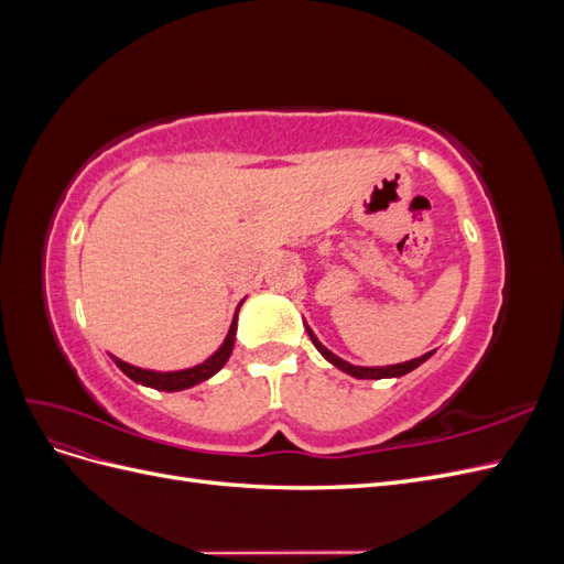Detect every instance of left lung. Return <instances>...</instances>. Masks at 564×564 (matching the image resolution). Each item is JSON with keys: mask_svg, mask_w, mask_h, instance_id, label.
I'll list each match as a JSON object with an SVG mask.
<instances>
[{"mask_svg": "<svg viewBox=\"0 0 564 564\" xmlns=\"http://www.w3.org/2000/svg\"><path fill=\"white\" fill-rule=\"evenodd\" d=\"M305 332H308V336H311V340H313V346L322 352L324 360H329L334 367H338L340 371L350 373V377H355V379H398V377H404V373H409L412 369H416L419 365H423V362L429 360V357L433 355V350H431V352H425V355L416 357V360L400 362V365H390V367H355V365H350V362H346V360H340V357L334 355L329 348H324V346L319 344V340H317V336L313 334V329L308 327V324H305Z\"/></svg>", "mask_w": 564, "mask_h": 564, "instance_id": "left-lung-1", "label": "left lung"}]
</instances>
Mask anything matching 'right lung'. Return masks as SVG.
<instances>
[{
    "mask_svg": "<svg viewBox=\"0 0 564 564\" xmlns=\"http://www.w3.org/2000/svg\"><path fill=\"white\" fill-rule=\"evenodd\" d=\"M240 311V308H237ZM235 332H237V313L232 317V324H230V332L226 336L224 344H220V348L207 357L202 365H195L191 369H181V371H152V369H141V367H133L129 362H122L119 357L110 355L115 365L122 369L127 377L135 383L141 386H148V388H155V390H166V392H174V390H185V388H193L202 381L212 379L214 373L218 369H224V365L228 362V357L232 352V346H235Z\"/></svg>",
    "mask_w": 564,
    "mask_h": 564,
    "instance_id": "add662e5",
    "label": "right lung"
}]
</instances>
